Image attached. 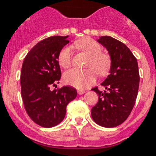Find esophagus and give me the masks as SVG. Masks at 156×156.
Wrapping results in <instances>:
<instances>
[{"mask_svg": "<svg viewBox=\"0 0 156 156\" xmlns=\"http://www.w3.org/2000/svg\"><path fill=\"white\" fill-rule=\"evenodd\" d=\"M85 92H86L85 90H78V95H83V94H84Z\"/></svg>", "mask_w": 156, "mask_h": 156, "instance_id": "1", "label": "esophagus"}]
</instances>
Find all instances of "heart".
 Listing matches in <instances>:
<instances>
[{
  "mask_svg": "<svg viewBox=\"0 0 156 156\" xmlns=\"http://www.w3.org/2000/svg\"><path fill=\"white\" fill-rule=\"evenodd\" d=\"M89 56L86 67L89 69L80 70L71 69L64 73V81L69 85L78 89H85L92 85L96 79V73L100 76H105L110 70L112 65L111 56L102 52V48L96 41L91 39H84L74 44ZM73 48L66 45L61 50L58 56L59 65L63 68H68L72 63Z\"/></svg>",
  "mask_w": 156,
  "mask_h": 156,
  "instance_id": "b5f03b06",
  "label": "heart"
}]
</instances>
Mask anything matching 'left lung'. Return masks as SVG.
Masks as SVG:
<instances>
[{
    "mask_svg": "<svg viewBox=\"0 0 156 156\" xmlns=\"http://www.w3.org/2000/svg\"><path fill=\"white\" fill-rule=\"evenodd\" d=\"M97 41L108 50L112 65L101 83L105 90L91 89L99 95L91 117L99 126L112 128L123 123L135 104L140 80L138 61L125 44L111 36H101Z\"/></svg>",
    "mask_w": 156,
    "mask_h": 156,
    "instance_id": "left-lung-1",
    "label": "left lung"
}]
</instances>
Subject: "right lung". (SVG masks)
Instances as JSON below:
<instances>
[{"label":"right lung","mask_w":156,"mask_h":156,"mask_svg":"<svg viewBox=\"0 0 156 156\" xmlns=\"http://www.w3.org/2000/svg\"><path fill=\"white\" fill-rule=\"evenodd\" d=\"M69 36H52L40 41L26 56L21 72V91L28 116L39 126L50 128L65 118L66 107L77 96L71 87L51 90L61 79L58 63Z\"/></svg>","instance_id":"add662e5"}]
</instances>
